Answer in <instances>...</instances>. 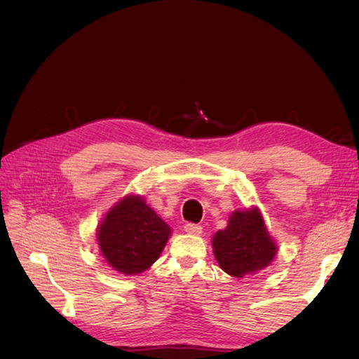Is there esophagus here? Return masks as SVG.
I'll use <instances>...</instances> for the list:
<instances>
[{
  "label": "esophagus",
  "instance_id": "1",
  "mask_svg": "<svg viewBox=\"0 0 359 359\" xmlns=\"http://www.w3.org/2000/svg\"><path fill=\"white\" fill-rule=\"evenodd\" d=\"M184 231L190 235H201L202 233V226L201 224H194V223H187L184 226Z\"/></svg>",
  "mask_w": 359,
  "mask_h": 359
}]
</instances>
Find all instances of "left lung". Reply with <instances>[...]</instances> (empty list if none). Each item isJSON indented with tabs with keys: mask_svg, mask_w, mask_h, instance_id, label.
<instances>
[{
	"mask_svg": "<svg viewBox=\"0 0 359 359\" xmlns=\"http://www.w3.org/2000/svg\"><path fill=\"white\" fill-rule=\"evenodd\" d=\"M212 248L220 268L238 278L264 269L277 253L257 208L233 211L226 229L212 236Z\"/></svg>",
	"mask_w": 359,
	"mask_h": 359,
	"instance_id": "obj_1",
	"label": "left lung"
}]
</instances>
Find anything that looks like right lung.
I'll use <instances>...</instances> for the list:
<instances>
[{"label": "right lung", "mask_w": 359, "mask_h": 359, "mask_svg": "<svg viewBox=\"0 0 359 359\" xmlns=\"http://www.w3.org/2000/svg\"><path fill=\"white\" fill-rule=\"evenodd\" d=\"M169 236L170 227L140 196L119 201L97 229V241L106 262L127 276L144 273L153 265Z\"/></svg>", "instance_id": "right-lung-1"}]
</instances>
